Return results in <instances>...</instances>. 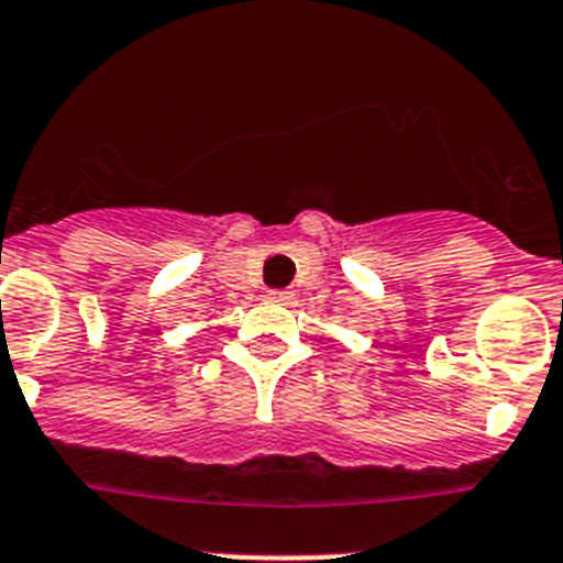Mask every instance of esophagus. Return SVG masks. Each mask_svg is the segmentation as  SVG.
<instances>
[{
  "label": "esophagus",
  "mask_w": 563,
  "mask_h": 563,
  "mask_svg": "<svg viewBox=\"0 0 563 563\" xmlns=\"http://www.w3.org/2000/svg\"><path fill=\"white\" fill-rule=\"evenodd\" d=\"M266 300H268V303H289V300H291V295H289V291H268V295H266Z\"/></svg>",
  "instance_id": "1"
}]
</instances>
